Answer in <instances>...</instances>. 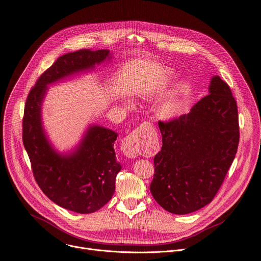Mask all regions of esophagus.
<instances>
[{"label":"esophagus","mask_w":261,"mask_h":261,"mask_svg":"<svg viewBox=\"0 0 261 261\" xmlns=\"http://www.w3.org/2000/svg\"><path fill=\"white\" fill-rule=\"evenodd\" d=\"M151 127L149 122H144L122 140L121 148L126 156L135 158L138 154H144L148 151L150 148L149 132Z\"/></svg>","instance_id":"obj_1"}]
</instances>
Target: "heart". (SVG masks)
<instances>
[{"label": "heart", "mask_w": 261, "mask_h": 261, "mask_svg": "<svg viewBox=\"0 0 261 261\" xmlns=\"http://www.w3.org/2000/svg\"><path fill=\"white\" fill-rule=\"evenodd\" d=\"M169 76H170V73H169ZM167 78L163 79L162 82H160L159 84L163 85L164 83H166ZM154 87H156V86H154ZM154 87L147 89V91L144 93V95H148L150 93V91L153 90ZM126 103L128 106L133 105L130 100H127ZM184 108H185V94H184V92H179L175 96L166 100V101H164L161 106H160L156 110V115L160 119L163 120V121H170V120H173L181 115L184 111Z\"/></svg>", "instance_id": "b5f03b06"}]
</instances>
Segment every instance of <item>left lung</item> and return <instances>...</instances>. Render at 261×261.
Here are the masks:
<instances>
[{
  "instance_id": "obj_1",
  "label": "left lung",
  "mask_w": 261,
  "mask_h": 261,
  "mask_svg": "<svg viewBox=\"0 0 261 261\" xmlns=\"http://www.w3.org/2000/svg\"><path fill=\"white\" fill-rule=\"evenodd\" d=\"M208 92L188 114L158 123L163 145L153 159L150 192L173 214L208 205L237 151L238 113L232 92L218 75L212 76Z\"/></svg>"
}]
</instances>
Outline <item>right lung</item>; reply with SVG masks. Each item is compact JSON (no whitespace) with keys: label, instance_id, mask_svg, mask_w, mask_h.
I'll list each match as a JSON object with an SVG mask.
<instances>
[{"label":"right lung","instance_id":"obj_1","mask_svg":"<svg viewBox=\"0 0 261 261\" xmlns=\"http://www.w3.org/2000/svg\"><path fill=\"white\" fill-rule=\"evenodd\" d=\"M112 59L110 50L85 49L61 56L38 78L25 105L23 143L35 181L52 202L82 214L96 212L115 192L116 175L121 170L114 149L118 134L90 124L74 147L59 151L45 129L43 105L49 86L94 71Z\"/></svg>","mask_w":261,"mask_h":261}]
</instances>
